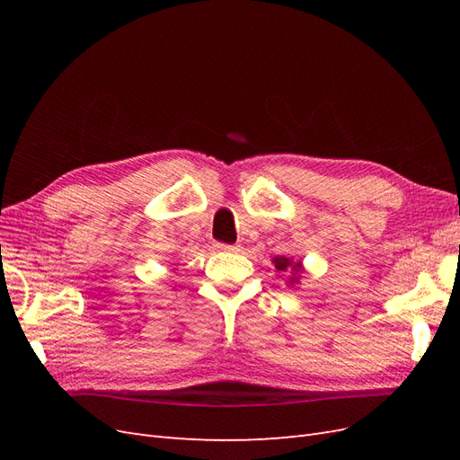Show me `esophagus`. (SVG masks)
I'll list each match as a JSON object with an SVG mask.
<instances>
[{
    "label": "esophagus",
    "instance_id": "1",
    "mask_svg": "<svg viewBox=\"0 0 460 460\" xmlns=\"http://www.w3.org/2000/svg\"><path fill=\"white\" fill-rule=\"evenodd\" d=\"M215 249H218V252H228V253H234V252H238V245H228V243H215Z\"/></svg>",
    "mask_w": 460,
    "mask_h": 460
}]
</instances>
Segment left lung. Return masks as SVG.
<instances>
[{
	"mask_svg": "<svg viewBox=\"0 0 460 460\" xmlns=\"http://www.w3.org/2000/svg\"><path fill=\"white\" fill-rule=\"evenodd\" d=\"M272 264L276 272L280 274H286V284L289 288H296L301 280V274H303V261H294L291 257H286V255H276L272 259Z\"/></svg>",
	"mask_w": 460,
	"mask_h": 460,
	"instance_id": "1",
	"label": "left lung"
}]
</instances>
